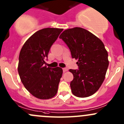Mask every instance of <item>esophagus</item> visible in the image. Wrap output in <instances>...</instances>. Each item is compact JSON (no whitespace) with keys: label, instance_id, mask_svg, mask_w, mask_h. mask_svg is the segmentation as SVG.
Here are the masks:
<instances>
[{"label":"esophagus","instance_id":"34e87169","mask_svg":"<svg viewBox=\"0 0 124 124\" xmlns=\"http://www.w3.org/2000/svg\"><path fill=\"white\" fill-rule=\"evenodd\" d=\"M62 70H63V72L64 73V72H66V71H67L68 69H67V68H63V69H62Z\"/></svg>","mask_w":124,"mask_h":124}]
</instances>
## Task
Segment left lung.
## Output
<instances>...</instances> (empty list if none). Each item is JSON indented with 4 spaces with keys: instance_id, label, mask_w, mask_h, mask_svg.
Returning <instances> with one entry per match:
<instances>
[{
    "instance_id": "left-lung-1",
    "label": "left lung",
    "mask_w": 124,
    "mask_h": 124,
    "mask_svg": "<svg viewBox=\"0 0 124 124\" xmlns=\"http://www.w3.org/2000/svg\"><path fill=\"white\" fill-rule=\"evenodd\" d=\"M67 44L73 58L78 60V70L70 82L73 94L86 98L98 91L104 81L109 66L108 54L102 41L87 30L79 27L64 31L59 37Z\"/></svg>"
}]
</instances>
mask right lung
Returning a JSON list of instances; mask_svg holds the SVG:
<instances>
[{
    "mask_svg": "<svg viewBox=\"0 0 124 124\" xmlns=\"http://www.w3.org/2000/svg\"><path fill=\"white\" fill-rule=\"evenodd\" d=\"M63 29L47 28L31 36L21 48L18 71L26 90L40 99H48L57 94L62 70L45 66L50 48Z\"/></svg>",
    "mask_w": 124,
    "mask_h": 124,
    "instance_id": "right-lung-1",
    "label": "right lung"
}]
</instances>
